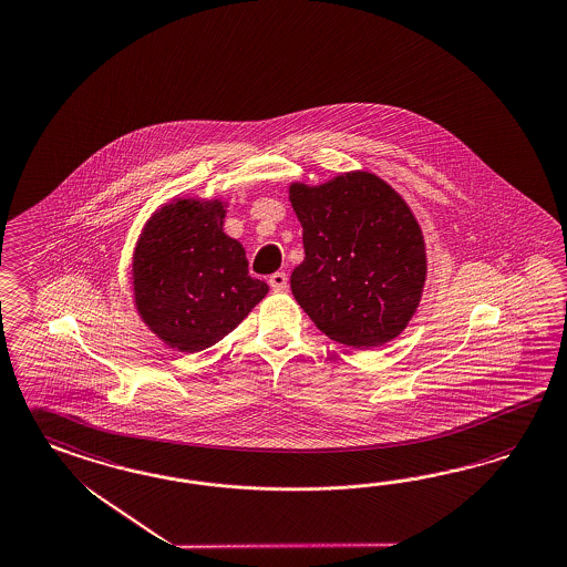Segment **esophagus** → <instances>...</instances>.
Instances as JSON below:
<instances>
[{
	"label": "esophagus",
	"mask_w": 567,
	"mask_h": 567,
	"mask_svg": "<svg viewBox=\"0 0 567 567\" xmlns=\"http://www.w3.org/2000/svg\"><path fill=\"white\" fill-rule=\"evenodd\" d=\"M269 286L274 291H284L288 288V276L284 271H277L274 276L269 277Z\"/></svg>",
	"instance_id": "1"
}]
</instances>
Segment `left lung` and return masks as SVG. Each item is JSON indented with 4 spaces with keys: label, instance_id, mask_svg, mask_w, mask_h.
I'll list each match as a JSON object with an SVG mask.
<instances>
[{
    "label": "left lung",
    "instance_id": "obj_1",
    "mask_svg": "<svg viewBox=\"0 0 567 567\" xmlns=\"http://www.w3.org/2000/svg\"><path fill=\"white\" fill-rule=\"evenodd\" d=\"M305 261L291 271L296 302L322 333L349 348H378L406 327L425 281L420 224L391 185L348 173L291 185Z\"/></svg>",
    "mask_w": 567,
    "mask_h": 567
}]
</instances>
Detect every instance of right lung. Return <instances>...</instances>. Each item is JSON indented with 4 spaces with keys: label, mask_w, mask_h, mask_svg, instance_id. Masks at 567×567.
<instances>
[{
    "label": "right lung",
    "mask_w": 567,
    "mask_h": 567,
    "mask_svg": "<svg viewBox=\"0 0 567 567\" xmlns=\"http://www.w3.org/2000/svg\"><path fill=\"white\" fill-rule=\"evenodd\" d=\"M224 214L221 202L164 205L135 248L137 310L162 341L187 353L233 333L269 291L248 276L245 248L221 230Z\"/></svg>",
    "instance_id": "add662e5"
}]
</instances>
